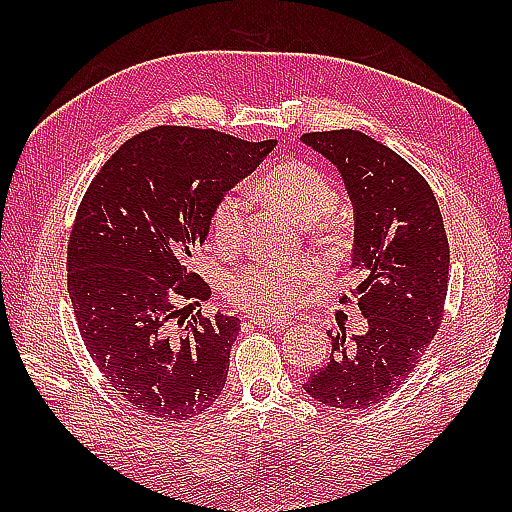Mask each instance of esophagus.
<instances>
[{
	"label": "esophagus",
	"instance_id": "esophagus-1",
	"mask_svg": "<svg viewBox=\"0 0 512 512\" xmlns=\"http://www.w3.org/2000/svg\"><path fill=\"white\" fill-rule=\"evenodd\" d=\"M253 323L257 328H270V330H286L288 328V321H266V319H253Z\"/></svg>",
	"mask_w": 512,
	"mask_h": 512
}]
</instances>
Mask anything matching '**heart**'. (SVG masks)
<instances>
[{
	"label": "heart",
	"instance_id": "obj_1",
	"mask_svg": "<svg viewBox=\"0 0 512 512\" xmlns=\"http://www.w3.org/2000/svg\"><path fill=\"white\" fill-rule=\"evenodd\" d=\"M259 193L295 224L321 220L339 200L334 182L319 167L303 160L284 162L266 173ZM246 211V200L237 191H228L215 202L209 217V233L217 248L233 250L242 242ZM321 235L325 242H334L336 226L332 222L325 224ZM314 270L317 268L308 259H281L273 264L246 266L226 279L224 292L237 308L255 317L277 319L297 308L303 290L314 279Z\"/></svg>",
	"mask_w": 512,
	"mask_h": 512
}]
</instances>
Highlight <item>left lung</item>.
Segmentation results:
<instances>
[{
  "mask_svg": "<svg viewBox=\"0 0 512 512\" xmlns=\"http://www.w3.org/2000/svg\"><path fill=\"white\" fill-rule=\"evenodd\" d=\"M339 169L354 206L352 290L365 334L332 336L303 391L336 409H367L405 383L436 336L449 286V242L431 187L396 151L356 129L303 134ZM347 301V297H343Z\"/></svg>",
  "mask_w": 512,
  "mask_h": 512,
  "instance_id": "1",
  "label": "left lung"
}]
</instances>
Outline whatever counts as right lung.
I'll list each match as a JSON object with an SVG mask.
<instances>
[{"instance_id": "obj_1", "label": "right lung", "mask_w": 512, "mask_h": 512, "mask_svg": "<svg viewBox=\"0 0 512 512\" xmlns=\"http://www.w3.org/2000/svg\"><path fill=\"white\" fill-rule=\"evenodd\" d=\"M275 145L160 125L118 147L83 195L68 242L76 323L101 374L147 416L189 420L222 394L242 321H184L211 297L191 255L215 202Z\"/></svg>"}]
</instances>
